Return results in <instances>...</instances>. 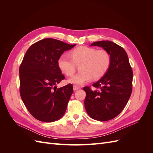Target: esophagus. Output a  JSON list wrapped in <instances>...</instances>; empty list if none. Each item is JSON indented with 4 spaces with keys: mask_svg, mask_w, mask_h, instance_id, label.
<instances>
[{
    "mask_svg": "<svg viewBox=\"0 0 153 153\" xmlns=\"http://www.w3.org/2000/svg\"><path fill=\"white\" fill-rule=\"evenodd\" d=\"M80 89V87L76 85H73V90L74 91H76V90H78V89Z\"/></svg>",
    "mask_w": 153,
    "mask_h": 153,
    "instance_id": "34e87169",
    "label": "esophagus"
}]
</instances>
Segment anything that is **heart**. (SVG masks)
Wrapping results in <instances>:
<instances>
[{
    "instance_id": "1",
    "label": "heart",
    "mask_w": 153,
    "mask_h": 153,
    "mask_svg": "<svg viewBox=\"0 0 153 153\" xmlns=\"http://www.w3.org/2000/svg\"><path fill=\"white\" fill-rule=\"evenodd\" d=\"M111 59L109 53L104 49L79 47L73 50L71 56L63 53L59 57L57 64L59 69L66 75L75 73L76 66L80 72L69 78L72 84L81 85L89 82L92 77L95 80L103 76L108 70Z\"/></svg>"
}]
</instances>
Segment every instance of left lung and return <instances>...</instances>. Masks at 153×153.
I'll return each mask as SVG.
<instances>
[{
	"label": "left lung",
	"mask_w": 153,
	"mask_h": 153,
	"mask_svg": "<svg viewBox=\"0 0 153 153\" xmlns=\"http://www.w3.org/2000/svg\"><path fill=\"white\" fill-rule=\"evenodd\" d=\"M110 55L108 70L101 79L92 84L96 89L84 87L87 113L93 119L106 121L115 118L126 106L132 92L133 71L126 51L110 41L94 42Z\"/></svg>",
	"instance_id": "left-lung-1"
}]
</instances>
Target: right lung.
<instances>
[{
    "label": "right lung",
    "mask_w": 153,
    "mask_h": 153,
    "mask_svg": "<svg viewBox=\"0 0 153 153\" xmlns=\"http://www.w3.org/2000/svg\"><path fill=\"white\" fill-rule=\"evenodd\" d=\"M75 45L46 38L32 44L24 55L19 68L20 94L30 114L40 121H55L66 112L73 85L55 86L65 78L57 61Z\"/></svg>",
    "instance_id": "1"
}]
</instances>
